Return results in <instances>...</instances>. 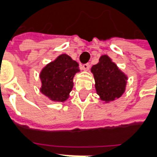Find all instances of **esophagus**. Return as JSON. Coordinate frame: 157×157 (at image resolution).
I'll return each instance as SVG.
<instances>
[{
	"instance_id": "esophagus-1",
	"label": "esophagus",
	"mask_w": 157,
	"mask_h": 157,
	"mask_svg": "<svg viewBox=\"0 0 157 157\" xmlns=\"http://www.w3.org/2000/svg\"><path fill=\"white\" fill-rule=\"evenodd\" d=\"M89 69H90V65H89V64H85V65H82V70L85 71H89Z\"/></svg>"
}]
</instances>
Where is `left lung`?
Returning <instances> with one entry per match:
<instances>
[{
	"label": "left lung",
	"mask_w": 157,
	"mask_h": 157,
	"mask_svg": "<svg viewBox=\"0 0 157 157\" xmlns=\"http://www.w3.org/2000/svg\"><path fill=\"white\" fill-rule=\"evenodd\" d=\"M91 72L95 80L96 92L105 103L119 98L124 93L128 76L109 55H102L98 63L92 65Z\"/></svg>",
	"instance_id": "8db88e82"
}]
</instances>
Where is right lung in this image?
Instances as JSON below:
<instances>
[{
	"label": "right lung",
	"mask_w": 157,
	"mask_h": 157,
	"mask_svg": "<svg viewBox=\"0 0 157 157\" xmlns=\"http://www.w3.org/2000/svg\"><path fill=\"white\" fill-rule=\"evenodd\" d=\"M77 72H80L77 62L66 54L59 55L41 70L39 91L53 102H65L73 88V78Z\"/></svg>",
	"instance_id": "1"
}]
</instances>
